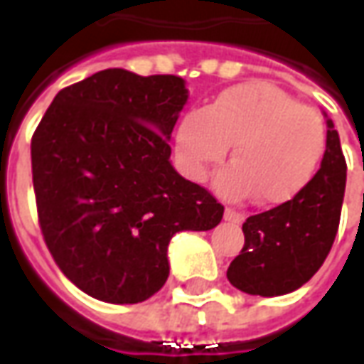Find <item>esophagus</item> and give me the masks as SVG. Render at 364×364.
<instances>
[{"label":"esophagus","instance_id":"obj_1","mask_svg":"<svg viewBox=\"0 0 364 364\" xmlns=\"http://www.w3.org/2000/svg\"><path fill=\"white\" fill-rule=\"evenodd\" d=\"M244 218H245L244 214L237 213V210H234V208H226V210H224V220L232 222V224H242Z\"/></svg>","mask_w":364,"mask_h":364}]
</instances>
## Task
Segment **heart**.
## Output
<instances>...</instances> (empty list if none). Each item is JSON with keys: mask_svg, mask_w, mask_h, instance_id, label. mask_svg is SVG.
Wrapping results in <instances>:
<instances>
[{"mask_svg": "<svg viewBox=\"0 0 364 364\" xmlns=\"http://www.w3.org/2000/svg\"><path fill=\"white\" fill-rule=\"evenodd\" d=\"M232 144L234 161L216 177L230 200L257 197L265 206L289 203L312 181L328 148L321 114L267 82L222 91L179 122L175 150L187 177L203 181Z\"/></svg>", "mask_w": 364, "mask_h": 364, "instance_id": "1", "label": "heart"}]
</instances>
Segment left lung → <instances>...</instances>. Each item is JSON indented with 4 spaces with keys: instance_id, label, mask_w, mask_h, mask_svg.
Returning a JSON list of instances; mask_svg holds the SVG:
<instances>
[{
    "instance_id": "left-lung-1",
    "label": "left lung",
    "mask_w": 364,
    "mask_h": 364,
    "mask_svg": "<svg viewBox=\"0 0 364 364\" xmlns=\"http://www.w3.org/2000/svg\"><path fill=\"white\" fill-rule=\"evenodd\" d=\"M345 179L339 134L328 120V148L318 173L292 200L244 222L245 244L230 263L228 281L259 296H281L310 281L336 240Z\"/></svg>"
}]
</instances>
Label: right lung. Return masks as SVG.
Instances as JSON below:
<instances>
[{
	"mask_svg": "<svg viewBox=\"0 0 364 364\" xmlns=\"http://www.w3.org/2000/svg\"><path fill=\"white\" fill-rule=\"evenodd\" d=\"M177 75L97 72L54 97L31 140L44 244L85 294L136 304L169 277L167 245L218 226L224 206L169 164L183 105Z\"/></svg>",
	"mask_w": 364,
	"mask_h": 364,
	"instance_id": "add662e5",
	"label": "right lung"
}]
</instances>
